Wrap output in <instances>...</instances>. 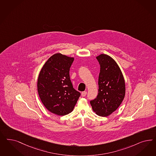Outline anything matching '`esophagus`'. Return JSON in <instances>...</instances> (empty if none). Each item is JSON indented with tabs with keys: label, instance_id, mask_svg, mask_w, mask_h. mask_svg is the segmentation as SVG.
I'll list each match as a JSON object with an SVG mask.
<instances>
[{
	"label": "esophagus",
	"instance_id": "esophagus-1",
	"mask_svg": "<svg viewBox=\"0 0 156 156\" xmlns=\"http://www.w3.org/2000/svg\"><path fill=\"white\" fill-rule=\"evenodd\" d=\"M86 95H87V92H86V91L82 92V93H81V96H82L83 97H84V96H86Z\"/></svg>",
	"mask_w": 156,
	"mask_h": 156
}]
</instances>
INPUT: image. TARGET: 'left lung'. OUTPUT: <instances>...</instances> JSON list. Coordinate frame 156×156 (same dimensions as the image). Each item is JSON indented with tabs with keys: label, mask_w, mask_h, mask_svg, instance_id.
<instances>
[{
	"label": "left lung",
	"mask_w": 156,
	"mask_h": 156,
	"mask_svg": "<svg viewBox=\"0 0 156 156\" xmlns=\"http://www.w3.org/2000/svg\"><path fill=\"white\" fill-rule=\"evenodd\" d=\"M101 66L98 79V95L90 101L98 115H110L119 107L125 95V83L121 69L110 56L101 54L96 57Z\"/></svg>",
	"instance_id": "left-lung-1"
}]
</instances>
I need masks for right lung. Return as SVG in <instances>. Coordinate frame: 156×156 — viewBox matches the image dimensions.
I'll return each instance as SVG.
<instances>
[{
	"mask_svg": "<svg viewBox=\"0 0 156 156\" xmlns=\"http://www.w3.org/2000/svg\"><path fill=\"white\" fill-rule=\"evenodd\" d=\"M74 58L56 53L51 56L39 74L37 90L46 108L58 115L71 112L80 96L72 84L70 68Z\"/></svg>",
	"mask_w": 156,
	"mask_h": 156,
	"instance_id": "obj_1",
	"label": "right lung"
}]
</instances>
